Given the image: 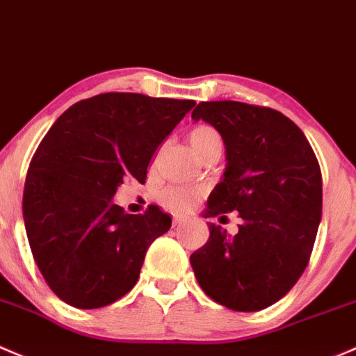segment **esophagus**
<instances>
[{
	"label": "esophagus",
	"mask_w": 356,
	"mask_h": 356,
	"mask_svg": "<svg viewBox=\"0 0 356 356\" xmlns=\"http://www.w3.org/2000/svg\"><path fill=\"white\" fill-rule=\"evenodd\" d=\"M174 227H179V225H182V223L186 222V218L184 216H181V215H174Z\"/></svg>",
	"instance_id": "esophagus-1"
}]
</instances>
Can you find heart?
I'll list each match as a JSON object with an SVG mask.
<instances>
[{
  "mask_svg": "<svg viewBox=\"0 0 356 356\" xmlns=\"http://www.w3.org/2000/svg\"><path fill=\"white\" fill-rule=\"evenodd\" d=\"M189 143L193 152L200 156L211 145H222V138H220L218 131L213 129L211 126H197L191 131ZM197 194H200V191L186 188V186H167L156 193V200L163 208L179 213L186 211L194 203Z\"/></svg>",
  "mask_w": 356,
  "mask_h": 356,
  "instance_id": "b5f03b06",
  "label": "heart"
}]
</instances>
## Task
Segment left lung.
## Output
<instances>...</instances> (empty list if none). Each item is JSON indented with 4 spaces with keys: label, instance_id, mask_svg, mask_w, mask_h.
I'll list each match as a JSON object with an SVG mask.
<instances>
[{
    "label": "left lung",
    "instance_id": "left-lung-1",
    "mask_svg": "<svg viewBox=\"0 0 356 356\" xmlns=\"http://www.w3.org/2000/svg\"><path fill=\"white\" fill-rule=\"evenodd\" d=\"M194 121L222 134L227 167L204 216L238 211L228 235L208 223L209 238L191 254L204 293L237 312L285 297L309 263L323 215V175L305 134L282 112L234 100L201 102Z\"/></svg>",
    "mask_w": 356,
    "mask_h": 356
}]
</instances>
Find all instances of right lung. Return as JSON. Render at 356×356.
Returning <instances> with one entry per match:
<instances>
[{
  "mask_svg": "<svg viewBox=\"0 0 356 356\" xmlns=\"http://www.w3.org/2000/svg\"><path fill=\"white\" fill-rule=\"evenodd\" d=\"M194 100L100 93L71 106L40 141L24 189L37 268L63 302L99 309L136 285L145 254L168 232L159 207L129 215L114 203L124 177L143 184L159 145Z\"/></svg>",
  "mask_w": 356,
  "mask_h": 356,
  "instance_id": "1",
  "label": "right lung"
}]
</instances>
